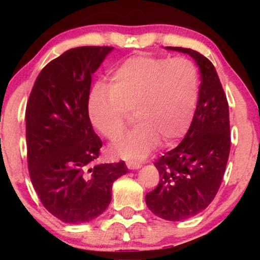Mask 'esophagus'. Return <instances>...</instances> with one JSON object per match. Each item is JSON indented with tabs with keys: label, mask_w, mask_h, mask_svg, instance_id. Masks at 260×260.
<instances>
[{
	"label": "esophagus",
	"mask_w": 260,
	"mask_h": 260,
	"mask_svg": "<svg viewBox=\"0 0 260 260\" xmlns=\"http://www.w3.org/2000/svg\"><path fill=\"white\" fill-rule=\"evenodd\" d=\"M126 165H127V167H128L129 170H139L141 166H142V164H141V162H139V161H134V160H128V161H126Z\"/></svg>",
	"instance_id": "obj_1"
}]
</instances>
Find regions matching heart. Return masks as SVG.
<instances>
[{
  "label": "heart",
  "instance_id": "obj_1",
  "mask_svg": "<svg viewBox=\"0 0 260 260\" xmlns=\"http://www.w3.org/2000/svg\"><path fill=\"white\" fill-rule=\"evenodd\" d=\"M200 76L184 57L136 55L118 65L110 83L90 90L88 112L101 134L110 140L125 128L128 111L136 125L111 146L118 157L142 158L159 142L167 146L186 132L196 110Z\"/></svg>",
  "mask_w": 260,
  "mask_h": 260
}]
</instances>
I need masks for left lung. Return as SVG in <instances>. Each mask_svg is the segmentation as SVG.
<instances>
[{
  "label": "left lung",
  "instance_id": "left-lung-1",
  "mask_svg": "<svg viewBox=\"0 0 260 260\" xmlns=\"http://www.w3.org/2000/svg\"><path fill=\"white\" fill-rule=\"evenodd\" d=\"M187 54L201 72L196 111L181 143L155 162L159 183L146 195L153 214L170 221L191 218L217 195L231 150L228 103L213 64L192 49L165 47Z\"/></svg>",
  "mask_w": 260,
  "mask_h": 260
}]
</instances>
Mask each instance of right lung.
<instances>
[{
  "label": "right lung",
  "mask_w": 260,
  "mask_h": 260,
  "mask_svg": "<svg viewBox=\"0 0 260 260\" xmlns=\"http://www.w3.org/2000/svg\"><path fill=\"white\" fill-rule=\"evenodd\" d=\"M112 47H78L46 65L26 107L28 172L43 206L63 222H88L111 202L125 161L95 164L102 141L88 114L91 77Z\"/></svg>",
  "instance_id": "1"
}]
</instances>
